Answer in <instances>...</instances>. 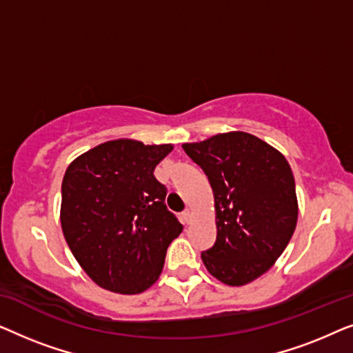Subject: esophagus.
<instances>
[{
	"mask_svg": "<svg viewBox=\"0 0 353 353\" xmlns=\"http://www.w3.org/2000/svg\"><path fill=\"white\" fill-rule=\"evenodd\" d=\"M191 216H192V212H191V209H186V210H183L181 212V220H183V223H190L191 221Z\"/></svg>",
	"mask_w": 353,
	"mask_h": 353,
	"instance_id": "34e87169",
	"label": "esophagus"
}]
</instances>
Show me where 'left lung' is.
Here are the masks:
<instances>
[{"label":"left lung","instance_id":"1","mask_svg":"<svg viewBox=\"0 0 353 353\" xmlns=\"http://www.w3.org/2000/svg\"><path fill=\"white\" fill-rule=\"evenodd\" d=\"M209 178L216 239L201 254L212 276L243 286L268 272L297 223L296 183L284 156L254 134L231 132L183 144Z\"/></svg>","mask_w":353,"mask_h":353}]
</instances>
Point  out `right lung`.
Returning a JSON list of instances; mask_svg holds the SVG:
<instances>
[{"instance_id": "obj_1", "label": "right lung", "mask_w": 353, "mask_h": 353, "mask_svg": "<svg viewBox=\"0 0 353 353\" xmlns=\"http://www.w3.org/2000/svg\"><path fill=\"white\" fill-rule=\"evenodd\" d=\"M172 144L114 139L81 154L62 180L61 225L69 248L98 286L139 294L162 273L183 225L167 209L154 168Z\"/></svg>"}]
</instances>
